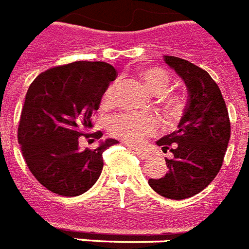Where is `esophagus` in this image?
<instances>
[{"instance_id": "esophagus-1", "label": "esophagus", "mask_w": 249, "mask_h": 249, "mask_svg": "<svg viewBox=\"0 0 249 249\" xmlns=\"http://www.w3.org/2000/svg\"><path fill=\"white\" fill-rule=\"evenodd\" d=\"M131 150H133V152H134L135 154H137L138 157H139V158H142V160H145V158H148V153L147 152H145V150H142V149H138V148H134V147H131L130 148Z\"/></svg>"}]
</instances>
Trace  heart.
<instances>
[{
    "label": "heart",
    "instance_id": "b5f03b06",
    "mask_svg": "<svg viewBox=\"0 0 249 249\" xmlns=\"http://www.w3.org/2000/svg\"><path fill=\"white\" fill-rule=\"evenodd\" d=\"M145 86L150 91L156 93L163 92L164 89L170 86V74L160 67H152L142 72ZM116 82H112L106 89L105 93L102 96V105L108 106L114 102ZM171 105H177V97H170ZM160 121L156 115L148 112H123L115 115L108 123V130L115 137L120 138L123 141L129 143H139L143 141L144 137L153 133L158 128Z\"/></svg>",
    "mask_w": 249,
    "mask_h": 249
}]
</instances>
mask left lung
<instances>
[{"mask_svg": "<svg viewBox=\"0 0 249 249\" xmlns=\"http://www.w3.org/2000/svg\"><path fill=\"white\" fill-rule=\"evenodd\" d=\"M164 62L182 78L189 100L177 130L157 142L173 153L172 160L166 158L168 172L148 183L163 197L182 200L202 191L220 171L231 121L220 89L206 71L177 57L164 55Z\"/></svg>", "mask_w": 249, "mask_h": 249, "instance_id": "1", "label": "left lung"}]
</instances>
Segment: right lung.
Wrapping results in <instances>:
<instances>
[{
  "instance_id": "1",
  "label": "right lung",
  "mask_w": 249,
  "mask_h": 249,
  "mask_svg": "<svg viewBox=\"0 0 249 249\" xmlns=\"http://www.w3.org/2000/svg\"><path fill=\"white\" fill-rule=\"evenodd\" d=\"M116 76L105 62L79 60L40 73L29 87L18 139L30 172L49 191L78 196L99 179L102 153L119 142L100 141L96 149H82L79 142L102 137L101 131H86Z\"/></svg>"
}]
</instances>
